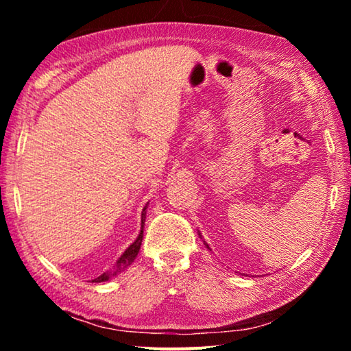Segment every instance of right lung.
<instances>
[{"label":"right lung","instance_id":"add662e5","mask_svg":"<svg viewBox=\"0 0 351 351\" xmlns=\"http://www.w3.org/2000/svg\"><path fill=\"white\" fill-rule=\"evenodd\" d=\"M144 210H145V207H144ZM142 215H144V213H142ZM144 221H145V217H142V229H141V232H139V237L134 240V243H132V245L128 246L127 251L121 255V258L116 261L114 268H112L111 271L104 272L102 276H99L97 278H94L93 282H96V283L106 282V280H108V278L117 276L119 272H122L123 269H127L128 266L133 263L134 258L138 257V252H139L141 245H142V237H144Z\"/></svg>","mask_w":351,"mask_h":351}]
</instances>
